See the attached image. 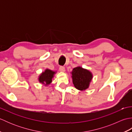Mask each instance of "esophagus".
<instances>
[{
	"mask_svg": "<svg viewBox=\"0 0 132 132\" xmlns=\"http://www.w3.org/2000/svg\"><path fill=\"white\" fill-rule=\"evenodd\" d=\"M60 71L61 72H64L65 71V68H64L63 66H60Z\"/></svg>",
	"mask_w": 132,
	"mask_h": 132,
	"instance_id": "1",
	"label": "esophagus"
}]
</instances>
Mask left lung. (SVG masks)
Masks as SVG:
<instances>
[{
  "mask_svg": "<svg viewBox=\"0 0 132 132\" xmlns=\"http://www.w3.org/2000/svg\"><path fill=\"white\" fill-rule=\"evenodd\" d=\"M72 83L77 89L85 91L89 87L92 79V74L89 70L80 66L75 68L71 72Z\"/></svg>",
  "mask_w": 132,
  "mask_h": 132,
  "instance_id": "8db88e82",
  "label": "left lung"
}]
</instances>
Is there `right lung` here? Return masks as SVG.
<instances>
[{"label":"right lung","instance_id":"obj_1","mask_svg":"<svg viewBox=\"0 0 132 132\" xmlns=\"http://www.w3.org/2000/svg\"><path fill=\"white\" fill-rule=\"evenodd\" d=\"M55 72L47 69L45 71L40 74L38 78V81L45 86L49 85L52 82V79L54 77Z\"/></svg>","mask_w":132,"mask_h":132}]
</instances>
